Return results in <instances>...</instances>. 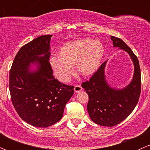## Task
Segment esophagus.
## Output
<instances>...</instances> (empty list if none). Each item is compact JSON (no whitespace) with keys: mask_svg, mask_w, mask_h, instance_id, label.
Instances as JSON below:
<instances>
[{"mask_svg":"<svg viewBox=\"0 0 150 150\" xmlns=\"http://www.w3.org/2000/svg\"><path fill=\"white\" fill-rule=\"evenodd\" d=\"M82 89L83 88L81 87V86H80V85H77V86H75V87H74V91H75V92H76V93L81 91Z\"/></svg>","mask_w":150,"mask_h":150,"instance_id":"esophagus-1","label":"esophagus"}]
</instances>
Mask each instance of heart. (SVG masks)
Listing matches in <instances>:
<instances>
[{"label":"heart","instance_id":"heart-1","mask_svg":"<svg viewBox=\"0 0 150 150\" xmlns=\"http://www.w3.org/2000/svg\"><path fill=\"white\" fill-rule=\"evenodd\" d=\"M104 51V45L99 40L78 39L63 45L59 56H51L49 64L55 76L66 83L73 74L75 64L84 76L94 73L101 65Z\"/></svg>","mask_w":150,"mask_h":150}]
</instances>
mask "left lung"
Wrapping results in <instances>:
<instances>
[{"mask_svg": "<svg viewBox=\"0 0 150 150\" xmlns=\"http://www.w3.org/2000/svg\"><path fill=\"white\" fill-rule=\"evenodd\" d=\"M110 38L115 48L125 51L132 60L134 70L131 81L122 88L112 87L106 79V61L89 81L82 84L89 97L87 110L90 118L98 125L108 127L117 125L132 112L138 103L141 93V72L138 59L123 40L114 36Z\"/></svg>", "mask_w": 150, "mask_h": 150, "instance_id": "1", "label": "left lung"}]
</instances>
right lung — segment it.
Here are the masks:
<instances>
[{"mask_svg": "<svg viewBox=\"0 0 150 150\" xmlns=\"http://www.w3.org/2000/svg\"><path fill=\"white\" fill-rule=\"evenodd\" d=\"M52 35H45L23 46L9 73L12 103L19 117L37 128H47L61 120L74 86L59 82L49 64Z\"/></svg>", "mask_w": 150, "mask_h": 150, "instance_id": "add662e5", "label": "right lung"}]
</instances>
